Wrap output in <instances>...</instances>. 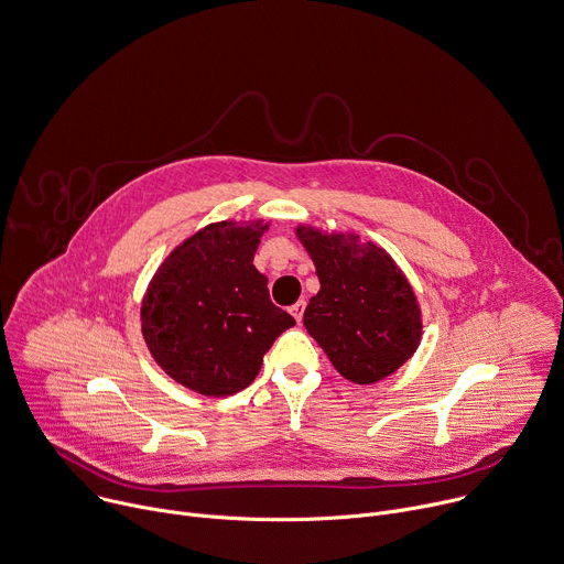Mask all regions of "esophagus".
Returning <instances> with one entry per match:
<instances>
[{"label":"esophagus","instance_id":"esophagus-1","mask_svg":"<svg viewBox=\"0 0 564 564\" xmlns=\"http://www.w3.org/2000/svg\"><path fill=\"white\" fill-rule=\"evenodd\" d=\"M304 306H306V302L304 300H300V302H295L289 311H291V315L295 317V322H302V315H304Z\"/></svg>","mask_w":564,"mask_h":564}]
</instances>
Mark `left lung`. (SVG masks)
<instances>
[{
	"label": "left lung",
	"instance_id": "1",
	"mask_svg": "<svg viewBox=\"0 0 564 564\" xmlns=\"http://www.w3.org/2000/svg\"><path fill=\"white\" fill-rule=\"evenodd\" d=\"M295 238L319 280L304 326L335 371L356 384L395 373L422 340V311L402 269L358 234L297 224Z\"/></svg>",
	"mask_w": 564,
	"mask_h": 564
}]
</instances>
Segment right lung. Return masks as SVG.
Instances as JSON below:
<instances>
[{
	"label": "right lung",
	"instance_id": "right-lung-1",
	"mask_svg": "<svg viewBox=\"0 0 564 564\" xmlns=\"http://www.w3.org/2000/svg\"><path fill=\"white\" fill-rule=\"evenodd\" d=\"M267 219H221L180 242L142 297L144 343L177 384L224 398L247 389L295 319L269 297L256 264Z\"/></svg>",
	"mask_w": 564,
	"mask_h": 564
}]
</instances>
